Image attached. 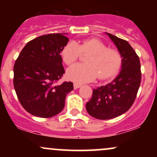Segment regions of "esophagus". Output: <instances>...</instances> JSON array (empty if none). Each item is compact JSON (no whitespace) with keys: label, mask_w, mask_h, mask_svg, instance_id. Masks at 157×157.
<instances>
[{"label":"esophagus","mask_w":157,"mask_h":157,"mask_svg":"<svg viewBox=\"0 0 157 157\" xmlns=\"http://www.w3.org/2000/svg\"><path fill=\"white\" fill-rule=\"evenodd\" d=\"M80 87H81V84L77 83V82H75V83H74V89H79Z\"/></svg>","instance_id":"34e87169"}]
</instances>
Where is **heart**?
<instances>
[{
    "label": "heart",
    "mask_w": 157,
    "mask_h": 157,
    "mask_svg": "<svg viewBox=\"0 0 157 157\" xmlns=\"http://www.w3.org/2000/svg\"><path fill=\"white\" fill-rule=\"evenodd\" d=\"M80 54L88 55L84 59L85 64H75L68 68L69 80L82 83L92 81L97 76L105 80L114 76L120 69L122 57L117 49L109 48L105 44L96 38L86 39L80 43L71 41L62 51L63 60L71 65L78 59Z\"/></svg>",
    "instance_id": "1"
}]
</instances>
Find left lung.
I'll list each match as a JSON object with an SVG mask.
<instances>
[{"label": "left lung", "mask_w": 157, "mask_h": 157, "mask_svg": "<svg viewBox=\"0 0 157 157\" xmlns=\"http://www.w3.org/2000/svg\"><path fill=\"white\" fill-rule=\"evenodd\" d=\"M109 36L121 54V71L112 82L93 90L86 110L93 117L109 120L123 114L134 103L141 82L140 58L131 45L111 34Z\"/></svg>", "instance_id": "left-lung-1"}]
</instances>
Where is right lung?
Returning a JSON list of instances; mask_svg holds the SVG:
<instances>
[{"mask_svg":"<svg viewBox=\"0 0 157 157\" xmlns=\"http://www.w3.org/2000/svg\"><path fill=\"white\" fill-rule=\"evenodd\" d=\"M66 33L48 34L32 40L24 46L14 66V87L24 109L43 118L63 109L65 99L73 83L56 86L65 70L60 52L68 44Z\"/></svg>","mask_w":157,"mask_h":157,"instance_id":"add662e5","label":"right lung"}]
</instances>
